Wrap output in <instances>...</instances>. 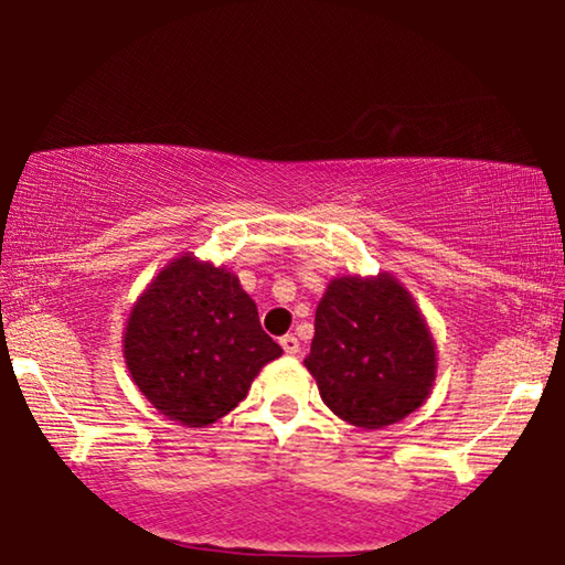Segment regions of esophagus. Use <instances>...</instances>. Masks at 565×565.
<instances>
[{
	"mask_svg": "<svg viewBox=\"0 0 565 565\" xmlns=\"http://www.w3.org/2000/svg\"><path fill=\"white\" fill-rule=\"evenodd\" d=\"M280 347H282V352H285V354H298V350H300V342H298V337L285 334V337L280 339Z\"/></svg>",
	"mask_w": 565,
	"mask_h": 565,
	"instance_id": "esophagus-1",
	"label": "esophagus"
}]
</instances>
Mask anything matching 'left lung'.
<instances>
[{
  "label": "left lung",
  "instance_id": "8db88e82",
  "mask_svg": "<svg viewBox=\"0 0 565 565\" xmlns=\"http://www.w3.org/2000/svg\"><path fill=\"white\" fill-rule=\"evenodd\" d=\"M303 360L339 419L381 429L416 412L435 381V344L422 313L388 275L331 280Z\"/></svg>",
  "mask_w": 565,
  "mask_h": 565
}]
</instances>
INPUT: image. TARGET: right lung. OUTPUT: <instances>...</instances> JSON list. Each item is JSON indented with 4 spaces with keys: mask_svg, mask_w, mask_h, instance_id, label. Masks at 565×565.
<instances>
[{
    "mask_svg": "<svg viewBox=\"0 0 565 565\" xmlns=\"http://www.w3.org/2000/svg\"><path fill=\"white\" fill-rule=\"evenodd\" d=\"M122 350L138 391L184 427L226 416L282 354L238 277L192 257L174 259L149 285L130 311Z\"/></svg>",
    "mask_w": 565,
    "mask_h": 565,
    "instance_id": "add662e5",
    "label": "right lung"
}]
</instances>
